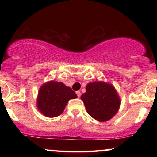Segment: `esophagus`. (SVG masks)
<instances>
[{
    "mask_svg": "<svg viewBox=\"0 0 157 157\" xmlns=\"http://www.w3.org/2000/svg\"><path fill=\"white\" fill-rule=\"evenodd\" d=\"M76 94H77V97H80V95H81V93H80V91H76Z\"/></svg>",
    "mask_w": 157,
    "mask_h": 157,
    "instance_id": "1",
    "label": "esophagus"
}]
</instances>
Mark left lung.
Listing matches in <instances>:
<instances>
[{
    "label": "left lung",
    "instance_id": "left-lung-1",
    "mask_svg": "<svg viewBox=\"0 0 157 157\" xmlns=\"http://www.w3.org/2000/svg\"><path fill=\"white\" fill-rule=\"evenodd\" d=\"M86 89V92L80 98L91 117L97 121L105 122L117 113L120 99L112 85L97 81L89 82Z\"/></svg>",
    "mask_w": 157,
    "mask_h": 157
}]
</instances>
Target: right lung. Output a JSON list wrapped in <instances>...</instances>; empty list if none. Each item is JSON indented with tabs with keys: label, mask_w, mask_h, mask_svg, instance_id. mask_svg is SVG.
I'll use <instances>...</instances> for the list:
<instances>
[{
	"label": "right lung",
	"mask_w": 157,
	"mask_h": 157,
	"mask_svg": "<svg viewBox=\"0 0 157 157\" xmlns=\"http://www.w3.org/2000/svg\"><path fill=\"white\" fill-rule=\"evenodd\" d=\"M77 97L75 91L63 82L49 81L40 88L37 107L44 116L55 117L63 112L68 100Z\"/></svg>",
	"instance_id": "right-lung-1"
}]
</instances>
